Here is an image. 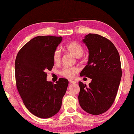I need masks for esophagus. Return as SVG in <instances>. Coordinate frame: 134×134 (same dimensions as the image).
<instances>
[{
  "mask_svg": "<svg viewBox=\"0 0 134 134\" xmlns=\"http://www.w3.org/2000/svg\"><path fill=\"white\" fill-rule=\"evenodd\" d=\"M69 82H70V83H71V84H74V83H76V82L75 81H72V80H69Z\"/></svg>",
  "mask_w": 134,
  "mask_h": 134,
  "instance_id": "34e87169",
  "label": "esophagus"
}]
</instances>
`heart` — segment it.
<instances>
[{
    "mask_svg": "<svg viewBox=\"0 0 134 134\" xmlns=\"http://www.w3.org/2000/svg\"><path fill=\"white\" fill-rule=\"evenodd\" d=\"M65 49L76 58H79L83 53V48L81 45L76 41H71L65 45ZM53 61L58 64L60 62L61 53L59 49H56L53 53ZM78 72L77 67H64L60 71V74L65 78L71 79L74 76L75 74Z\"/></svg>",
    "mask_w": 134,
    "mask_h": 134,
    "instance_id": "1",
    "label": "heart"
}]
</instances>
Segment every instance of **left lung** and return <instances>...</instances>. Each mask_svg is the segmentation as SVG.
Here are the masks:
<instances>
[{
    "label": "left lung",
    "mask_w": 134,
    "mask_h": 134,
    "mask_svg": "<svg viewBox=\"0 0 134 134\" xmlns=\"http://www.w3.org/2000/svg\"><path fill=\"white\" fill-rule=\"evenodd\" d=\"M82 41L89 55L80 76L92 82L88 86L79 82V102L86 112L100 115L109 109L117 94L122 75L120 56L112 42L99 35L89 33Z\"/></svg>",
    "instance_id": "8db88e82"
}]
</instances>
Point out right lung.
Segmentation results:
<instances>
[{
    "instance_id": "right-lung-1",
    "label": "right lung",
    "mask_w": 134,
    "mask_h": 134,
    "mask_svg": "<svg viewBox=\"0 0 134 134\" xmlns=\"http://www.w3.org/2000/svg\"><path fill=\"white\" fill-rule=\"evenodd\" d=\"M62 40V37H36L16 57L17 89L27 109L40 118H49L59 112L69 85L65 78H59L56 84L47 81L46 71L52 69L53 53Z\"/></svg>"
}]
</instances>
